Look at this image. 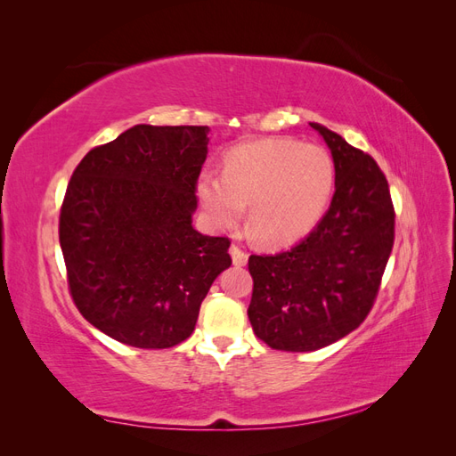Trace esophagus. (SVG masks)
Here are the masks:
<instances>
[{
	"instance_id": "obj_1",
	"label": "esophagus",
	"mask_w": 456,
	"mask_h": 456,
	"mask_svg": "<svg viewBox=\"0 0 456 456\" xmlns=\"http://www.w3.org/2000/svg\"><path fill=\"white\" fill-rule=\"evenodd\" d=\"M230 255H232V260H233V265H236V266H245L247 265V256H249L236 243L230 247Z\"/></svg>"
}]
</instances>
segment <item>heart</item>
Listing matches in <instances>:
<instances>
[{
    "instance_id": "1",
    "label": "heart",
    "mask_w": 456,
    "mask_h": 456,
    "mask_svg": "<svg viewBox=\"0 0 456 456\" xmlns=\"http://www.w3.org/2000/svg\"><path fill=\"white\" fill-rule=\"evenodd\" d=\"M335 167L322 146L262 139L230 151L223 175L203 171L198 198L216 228L243 218L266 245H287L308 233L323 215Z\"/></svg>"
}]
</instances>
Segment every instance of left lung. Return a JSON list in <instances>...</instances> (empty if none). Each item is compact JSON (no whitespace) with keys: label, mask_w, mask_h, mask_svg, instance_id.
Returning a JSON list of instances; mask_svg holds the SVG:
<instances>
[{"label":"left lung","mask_w":456,"mask_h":456,"mask_svg":"<svg viewBox=\"0 0 456 456\" xmlns=\"http://www.w3.org/2000/svg\"><path fill=\"white\" fill-rule=\"evenodd\" d=\"M335 163V196L308 236L278 255H251L255 335L281 352H314L369 315L394 247L388 181L365 151L320 123Z\"/></svg>","instance_id":"1"}]
</instances>
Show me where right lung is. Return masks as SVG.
Segmentation results:
<instances>
[{"mask_svg": "<svg viewBox=\"0 0 456 456\" xmlns=\"http://www.w3.org/2000/svg\"><path fill=\"white\" fill-rule=\"evenodd\" d=\"M205 126H134L93 148L68 183L59 240L79 314L134 348H171L196 327L228 238L191 226Z\"/></svg>", "mask_w": 456, "mask_h": 456, "instance_id": "add662e5", "label": "right lung"}]
</instances>
